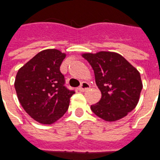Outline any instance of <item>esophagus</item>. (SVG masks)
Listing matches in <instances>:
<instances>
[{
  "instance_id": "esophagus-1",
  "label": "esophagus",
  "mask_w": 160,
  "mask_h": 160,
  "mask_svg": "<svg viewBox=\"0 0 160 160\" xmlns=\"http://www.w3.org/2000/svg\"><path fill=\"white\" fill-rule=\"evenodd\" d=\"M89 88H90V85L88 82H82L80 87L78 88V90L81 92H85L87 90H88Z\"/></svg>"
}]
</instances>
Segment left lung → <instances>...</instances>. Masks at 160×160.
<instances>
[{
	"label": "left lung",
	"mask_w": 160,
	"mask_h": 160,
	"mask_svg": "<svg viewBox=\"0 0 160 160\" xmlns=\"http://www.w3.org/2000/svg\"><path fill=\"white\" fill-rule=\"evenodd\" d=\"M93 69L95 82L102 93L91 106L98 117L116 121L134 109L143 88L140 73L123 57L111 52L82 54Z\"/></svg>",
	"instance_id": "8db88e82"
}]
</instances>
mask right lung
<instances>
[{
  "mask_svg": "<svg viewBox=\"0 0 160 160\" xmlns=\"http://www.w3.org/2000/svg\"><path fill=\"white\" fill-rule=\"evenodd\" d=\"M65 53L47 49L38 53L17 72L15 89L20 103L33 119L52 124L68 109L75 93L65 87L60 66Z\"/></svg>",
  "mask_w": 160,
  "mask_h": 160,
  "instance_id": "obj_1",
  "label": "right lung"
}]
</instances>
